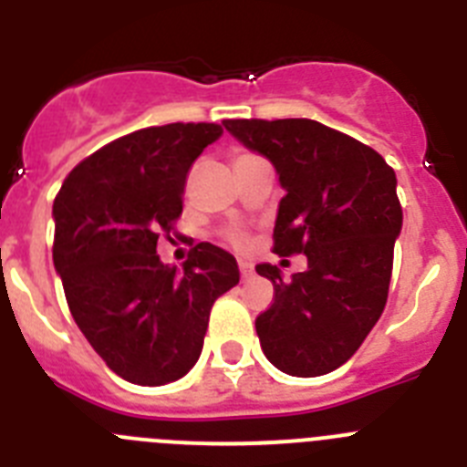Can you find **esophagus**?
<instances>
[{"instance_id":"esophagus-1","label":"esophagus","mask_w":467,"mask_h":467,"mask_svg":"<svg viewBox=\"0 0 467 467\" xmlns=\"http://www.w3.org/2000/svg\"><path fill=\"white\" fill-rule=\"evenodd\" d=\"M238 269H241V278H243V280H250V278H253V274H254V271H253V264L241 262V264H238Z\"/></svg>"}]
</instances>
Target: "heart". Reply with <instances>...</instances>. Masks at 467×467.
Here are the masks:
<instances>
[{"mask_svg":"<svg viewBox=\"0 0 467 467\" xmlns=\"http://www.w3.org/2000/svg\"><path fill=\"white\" fill-rule=\"evenodd\" d=\"M241 156H245V154H241ZM226 238H229V241L234 243L236 247H243L247 243V238H245V234H243V231H229V234H226Z\"/></svg>","mask_w":467,"mask_h":467,"instance_id":"1","label":"heart"}]
</instances>
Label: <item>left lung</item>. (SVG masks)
<instances>
[{
    "label": "left lung",
    "mask_w": 467,
    "mask_h": 467,
    "mask_svg": "<svg viewBox=\"0 0 467 467\" xmlns=\"http://www.w3.org/2000/svg\"><path fill=\"white\" fill-rule=\"evenodd\" d=\"M224 128L278 172L285 196L274 253L308 259L290 280L274 264H257L275 292L254 320L264 356L290 377L332 372L386 306L402 231L395 171L372 147L313 119H226Z\"/></svg>",
    "instance_id": "1"
}]
</instances>
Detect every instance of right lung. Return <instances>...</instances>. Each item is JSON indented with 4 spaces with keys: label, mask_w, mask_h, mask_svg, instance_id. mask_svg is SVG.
I'll return each instance as SVG.
<instances>
[{
    "label": "right lung",
    "mask_w": 467,
    "mask_h": 467,
    "mask_svg": "<svg viewBox=\"0 0 467 467\" xmlns=\"http://www.w3.org/2000/svg\"><path fill=\"white\" fill-rule=\"evenodd\" d=\"M217 123H168L105 144L74 168L53 203V264L67 306L111 372L138 386L196 365L214 299L238 285L234 254L198 243L182 271L156 254L182 214L187 172Z\"/></svg>",
    "instance_id": "1"
}]
</instances>
